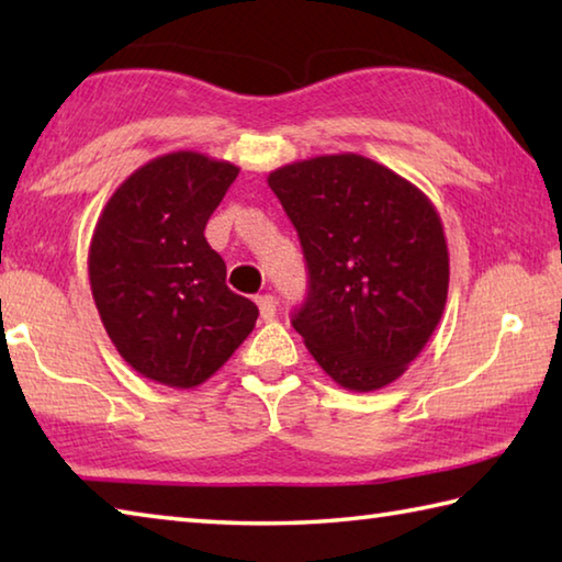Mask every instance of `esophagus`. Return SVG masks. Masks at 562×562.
<instances>
[{"instance_id":"obj_1","label":"esophagus","mask_w":562,"mask_h":562,"mask_svg":"<svg viewBox=\"0 0 562 562\" xmlns=\"http://www.w3.org/2000/svg\"><path fill=\"white\" fill-rule=\"evenodd\" d=\"M258 307H260L262 319H272L274 315H278V300H274L272 294H260Z\"/></svg>"}]
</instances>
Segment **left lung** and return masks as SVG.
<instances>
[{"instance_id":"8db88e82","label":"left lung","mask_w":562,"mask_h":562,"mask_svg":"<svg viewBox=\"0 0 562 562\" xmlns=\"http://www.w3.org/2000/svg\"><path fill=\"white\" fill-rule=\"evenodd\" d=\"M268 183L310 270L292 327L339 386L392 384L431 339L449 294V247L434 203L357 154L297 160Z\"/></svg>"}]
</instances>
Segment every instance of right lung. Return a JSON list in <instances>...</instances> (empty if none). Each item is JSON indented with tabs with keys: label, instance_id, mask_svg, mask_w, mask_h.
I'll use <instances>...</instances> for the list:
<instances>
[{
	"label": "right lung",
	"instance_id": "obj_1",
	"mask_svg": "<svg viewBox=\"0 0 562 562\" xmlns=\"http://www.w3.org/2000/svg\"><path fill=\"white\" fill-rule=\"evenodd\" d=\"M240 168L195 150L123 180L93 227L89 280L113 347L150 382L193 389L243 345L258 307L225 284L207 217Z\"/></svg>",
	"mask_w": 562,
	"mask_h": 562
}]
</instances>
